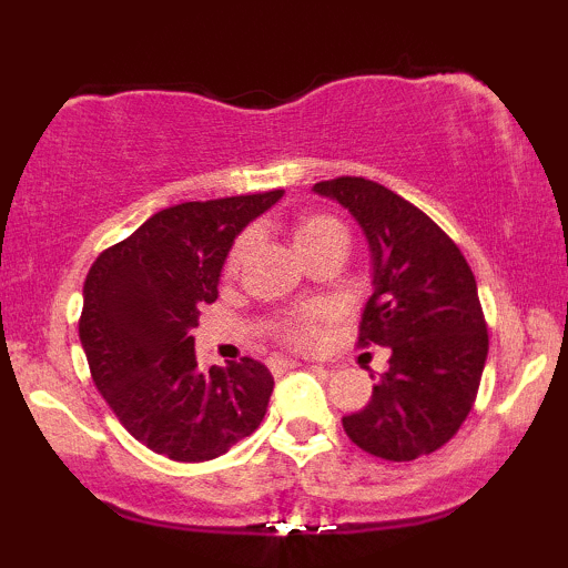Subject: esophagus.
Returning a JSON list of instances; mask_svg holds the SVG:
<instances>
[{"mask_svg":"<svg viewBox=\"0 0 568 568\" xmlns=\"http://www.w3.org/2000/svg\"><path fill=\"white\" fill-rule=\"evenodd\" d=\"M302 366V363H296V361H285V357H272L270 361V368L275 371V374H283V371H288V368H298Z\"/></svg>","mask_w":568,"mask_h":568,"instance_id":"esophagus-1","label":"esophagus"}]
</instances>
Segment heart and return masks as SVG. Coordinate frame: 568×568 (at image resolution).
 <instances>
[{
	"mask_svg": "<svg viewBox=\"0 0 568 568\" xmlns=\"http://www.w3.org/2000/svg\"><path fill=\"white\" fill-rule=\"evenodd\" d=\"M293 245H296L298 256L310 258L312 253L325 251V247H342L347 251L349 245V232L344 226L342 219L331 216V213H306V216H298L296 224L291 230ZM247 251V234L234 240V245L226 253V272H234L243 262ZM331 317V310L323 304L304 306V310L291 312L283 321L275 325L280 342L288 344L293 349H312L321 344L323 336V323Z\"/></svg>",
	"mask_w": 568,
	"mask_h": 568,
	"instance_id": "heart-1",
	"label": "heart"
}]
</instances>
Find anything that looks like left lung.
Instances as JSON below:
<instances>
[{
	"label": "left lung",
	"mask_w": 568,
	"mask_h": 568,
	"mask_svg": "<svg viewBox=\"0 0 568 568\" xmlns=\"http://www.w3.org/2000/svg\"><path fill=\"white\" fill-rule=\"evenodd\" d=\"M315 192L349 207L374 253L357 347H389V368L344 433L387 462L438 452L465 425L488 355L470 264L425 211L376 181L338 175Z\"/></svg>",
	"instance_id": "1"
}]
</instances>
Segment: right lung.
I'll list each match as a JSON object with an SVG mask.
<instances>
[{"mask_svg": "<svg viewBox=\"0 0 568 568\" xmlns=\"http://www.w3.org/2000/svg\"><path fill=\"white\" fill-rule=\"evenodd\" d=\"M283 189L181 202L101 253L84 277L80 342L122 427L173 462L226 454L262 425L275 379L253 357L202 371L200 306L219 298L226 253Z\"/></svg>", "mask_w": 568, "mask_h": 568, "instance_id": "obj_1", "label": "right lung"}]
</instances>
